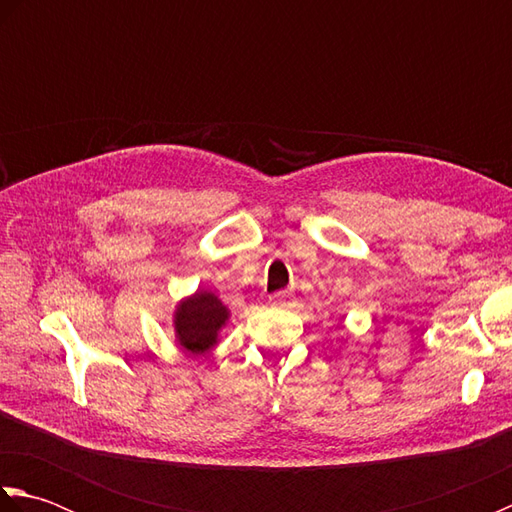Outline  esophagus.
Masks as SVG:
<instances>
[{"label": "esophagus", "instance_id": "1", "mask_svg": "<svg viewBox=\"0 0 512 512\" xmlns=\"http://www.w3.org/2000/svg\"><path fill=\"white\" fill-rule=\"evenodd\" d=\"M288 299H290V292L279 290V292H275V295L268 297V303H270V306H286Z\"/></svg>", "mask_w": 512, "mask_h": 512}]
</instances>
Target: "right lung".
I'll use <instances>...</instances> for the list:
<instances>
[{
  "label": "right lung",
  "mask_w": 512,
  "mask_h": 512,
  "mask_svg": "<svg viewBox=\"0 0 512 512\" xmlns=\"http://www.w3.org/2000/svg\"><path fill=\"white\" fill-rule=\"evenodd\" d=\"M231 319V310L211 290L198 288L173 308V334L184 352L202 356L220 343V334Z\"/></svg>",
  "instance_id": "add662e5"
}]
</instances>
